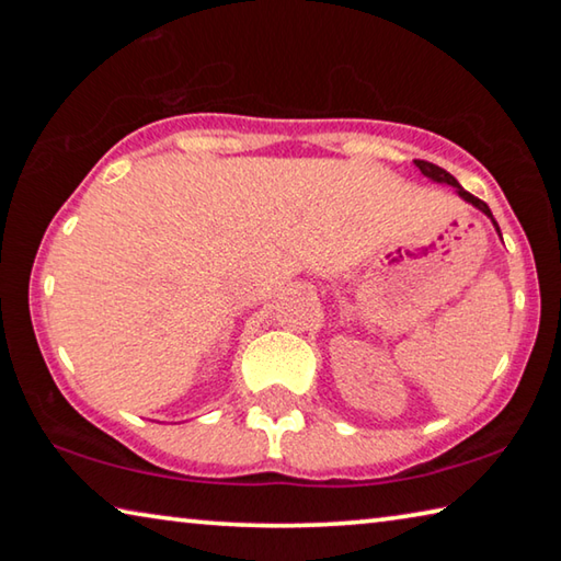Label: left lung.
<instances>
[{"mask_svg":"<svg viewBox=\"0 0 561 561\" xmlns=\"http://www.w3.org/2000/svg\"><path fill=\"white\" fill-rule=\"evenodd\" d=\"M415 165L421 168V173L425 175V178H431V180H435V183H448V185H453L455 190H458V195L462 197V201H468L470 205H474L478 207V210H482L485 213L492 222H495V217H492V213H490V207L480 201V197H474V195H470L468 190H462L460 187V183L458 180H455L448 170H443L440 165H433V163H428V160H415ZM495 227H497V222H495ZM497 232H500V227H497Z\"/></svg>","mask_w":561,"mask_h":561,"instance_id":"8db88e82","label":"left lung"}]
</instances>
